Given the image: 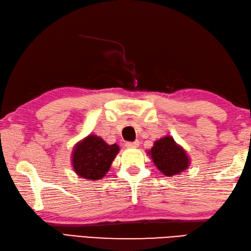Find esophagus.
<instances>
[{
  "instance_id": "1",
  "label": "esophagus",
  "mask_w": 251,
  "mask_h": 251,
  "mask_svg": "<svg viewBox=\"0 0 251 251\" xmlns=\"http://www.w3.org/2000/svg\"><path fill=\"white\" fill-rule=\"evenodd\" d=\"M126 146L127 148H136L140 146V142L139 141H135V142H126Z\"/></svg>"
}]
</instances>
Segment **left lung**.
<instances>
[{"instance_id":"obj_1","label":"left lung","mask_w":251,"mask_h":251,"mask_svg":"<svg viewBox=\"0 0 251 251\" xmlns=\"http://www.w3.org/2000/svg\"><path fill=\"white\" fill-rule=\"evenodd\" d=\"M148 155H151L158 170L166 176H176L190 166V158L186 151L169 135L156 141Z\"/></svg>"}]
</instances>
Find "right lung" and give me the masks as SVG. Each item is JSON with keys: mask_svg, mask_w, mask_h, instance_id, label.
I'll return each mask as SVG.
<instances>
[{"mask_svg": "<svg viewBox=\"0 0 251 251\" xmlns=\"http://www.w3.org/2000/svg\"><path fill=\"white\" fill-rule=\"evenodd\" d=\"M118 152L119 146L117 144L108 145L101 137L89 135L74 148V170L85 180H100L108 172Z\"/></svg>", "mask_w": 251, "mask_h": 251, "instance_id": "1", "label": "right lung"}]
</instances>
